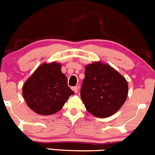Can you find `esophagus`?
I'll list each match as a JSON object with an SVG mask.
<instances>
[{
    "label": "esophagus",
    "mask_w": 155,
    "mask_h": 155,
    "mask_svg": "<svg viewBox=\"0 0 155 155\" xmlns=\"http://www.w3.org/2000/svg\"><path fill=\"white\" fill-rule=\"evenodd\" d=\"M72 90L74 91L75 94H77L78 93V87L77 86H75V87H72Z\"/></svg>",
    "instance_id": "obj_1"
}]
</instances>
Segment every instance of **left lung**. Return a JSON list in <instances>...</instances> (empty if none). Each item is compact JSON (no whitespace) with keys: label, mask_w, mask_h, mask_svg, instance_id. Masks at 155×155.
<instances>
[{"label":"left lung","mask_w":155,"mask_h":155,"mask_svg":"<svg viewBox=\"0 0 155 155\" xmlns=\"http://www.w3.org/2000/svg\"><path fill=\"white\" fill-rule=\"evenodd\" d=\"M81 99L87 112L98 118H107L124 105L128 94L125 78L107 64L93 62L85 68Z\"/></svg>","instance_id":"8db88e82"}]
</instances>
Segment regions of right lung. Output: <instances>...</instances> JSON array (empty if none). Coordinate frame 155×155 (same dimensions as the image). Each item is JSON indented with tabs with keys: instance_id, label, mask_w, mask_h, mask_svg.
<instances>
[{
	"instance_id": "obj_1",
	"label": "right lung",
	"mask_w": 155,
	"mask_h": 155,
	"mask_svg": "<svg viewBox=\"0 0 155 155\" xmlns=\"http://www.w3.org/2000/svg\"><path fill=\"white\" fill-rule=\"evenodd\" d=\"M57 62L40 64L22 87L23 97L34 112L49 115L60 111L74 92Z\"/></svg>"
}]
</instances>
